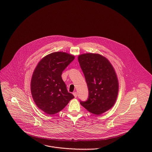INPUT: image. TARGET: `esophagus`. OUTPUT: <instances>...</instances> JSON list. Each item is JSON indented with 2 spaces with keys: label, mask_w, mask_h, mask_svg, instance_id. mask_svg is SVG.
Instances as JSON below:
<instances>
[{
  "label": "esophagus",
  "mask_w": 152,
  "mask_h": 152,
  "mask_svg": "<svg viewBox=\"0 0 152 152\" xmlns=\"http://www.w3.org/2000/svg\"><path fill=\"white\" fill-rule=\"evenodd\" d=\"M73 95H74V96L75 98H77V93L76 92H73Z\"/></svg>",
  "instance_id": "34e87169"
}]
</instances>
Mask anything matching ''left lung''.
Instances as JSON below:
<instances>
[{
  "mask_svg": "<svg viewBox=\"0 0 152 152\" xmlns=\"http://www.w3.org/2000/svg\"><path fill=\"white\" fill-rule=\"evenodd\" d=\"M78 60L88 88V99L80 104L94 114H102L116 102L119 90L116 72L108 60L100 54H83Z\"/></svg>",
  "mask_w": 152,
  "mask_h": 152,
  "instance_id": "left-lung-1",
  "label": "left lung"
}]
</instances>
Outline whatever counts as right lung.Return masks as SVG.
<instances>
[{
    "instance_id": "1",
    "label": "right lung",
    "mask_w": 152,
    "mask_h": 152,
    "mask_svg": "<svg viewBox=\"0 0 152 152\" xmlns=\"http://www.w3.org/2000/svg\"><path fill=\"white\" fill-rule=\"evenodd\" d=\"M75 58L64 52L51 53L38 63L31 81V92L37 107L48 115L61 111L74 96L68 92L61 75Z\"/></svg>"
}]
</instances>
